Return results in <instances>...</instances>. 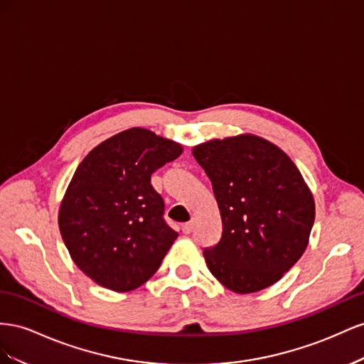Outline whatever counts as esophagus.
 I'll return each mask as SVG.
<instances>
[{
	"instance_id": "esophagus-1",
	"label": "esophagus",
	"mask_w": 364,
	"mask_h": 364,
	"mask_svg": "<svg viewBox=\"0 0 364 364\" xmlns=\"http://www.w3.org/2000/svg\"><path fill=\"white\" fill-rule=\"evenodd\" d=\"M193 228H195V220H192L191 223H186V224H183V225H181V230H183V233H184V235H189V233H192Z\"/></svg>"
}]
</instances>
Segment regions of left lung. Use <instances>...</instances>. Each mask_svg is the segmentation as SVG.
<instances>
[{
    "mask_svg": "<svg viewBox=\"0 0 364 364\" xmlns=\"http://www.w3.org/2000/svg\"><path fill=\"white\" fill-rule=\"evenodd\" d=\"M212 181L223 235L203 252L210 273L237 294L272 287L308 247L313 192L288 155L253 134L215 139L192 149Z\"/></svg>",
    "mask_w": 364,
    "mask_h": 364,
    "instance_id": "obj_1",
    "label": "left lung"
}]
</instances>
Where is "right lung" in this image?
I'll list each match as a JSON object with an SVG mask.
<instances>
[{
    "label": "right lung",
    "instance_id": "add662e5",
    "mask_svg": "<svg viewBox=\"0 0 364 364\" xmlns=\"http://www.w3.org/2000/svg\"><path fill=\"white\" fill-rule=\"evenodd\" d=\"M183 146L131 128L88 152L60 201L58 223L68 253L103 288L127 293L157 272L178 233L163 220L151 175Z\"/></svg>",
    "mask_w": 364,
    "mask_h": 364
}]
</instances>
